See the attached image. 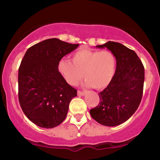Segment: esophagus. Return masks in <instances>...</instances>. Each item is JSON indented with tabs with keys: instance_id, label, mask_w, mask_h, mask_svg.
I'll return each mask as SVG.
<instances>
[{
	"instance_id": "1",
	"label": "esophagus",
	"mask_w": 160,
	"mask_h": 160,
	"mask_svg": "<svg viewBox=\"0 0 160 160\" xmlns=\"http://www.w3.org/2000/svg\"><path fill=\"white\" fill-rule=\"evenodd\" d=\"M78 95H80V96H83V95H86V92L82 91H78Z\"/></svg>"
}]
</instances>
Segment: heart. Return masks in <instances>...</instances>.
Returning <instances> with one entry per match:
<instances>
[{"label":"heart","mask_w":160,"mask_h":160,"mask_svg":"<svg viewBox=\"0 0 160 160\" xmlns=\"http://www.w3.org/2000/svg\"><path fill=\"white\" fill-rule=\"evenodd\" d=\"M58 71L65 81L75 86L83 78L85 85L102 89L111 83L117 70V58L108 50L97 51L80 49L73 53L71 62L61 59Z\"/></svg>","instance_id":"1"}]
</instances>
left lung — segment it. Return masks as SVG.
<instances>
[{
    "label": "left lung",
    "mask_w": 160,
    "mask_h": 160,
    "mask_svg": "<svg viewBox=\"0 0 160 160\" xmlns=\"http://www.w3.org/2000/svg\"><path fill=\"white\" fill-rule=\"evenodd\" d=\"M96 47L107 48L113 53L117 58V70L111 83L98 93V105L89 113L103 126H118L128 120L140 104L144 68L135 51L120 43L108 41Z\"/></svg>",
    "instance_id": "left-lung-1"
}]
</instances>
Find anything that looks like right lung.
<instances>
[{"label":"right lung","mask_w":160,"mask_h":160,"mask_svg":"<svg viewBox=\"0 0 160 160\" xmlns=\"http://www.w3.org/2000/svg\"><path fill=\"white\" fill-rule=\"evenodd\" d=\"M79 47L51 38L36 43L25 52L19 68V101L32 122L51 128L63 122L77 89L58 71V63Z\"/></svg>","instance_id":"obj_1"}]
</instances>
